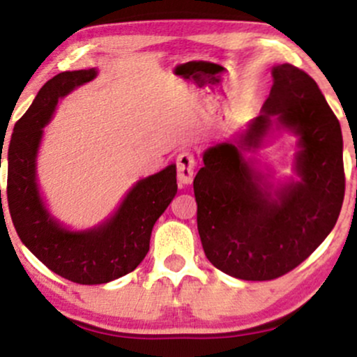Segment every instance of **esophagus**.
Returning a JSON list of instances; mask_svg holds the SVG:
<instances>
[{
    "instance_id": "obj_1",
    "label": "esophagus",
    "mask_w": 357,
    "mask_h": 357,
    "mask_svg": "<svg viewBox=\"0 0 357 357\" xmlns=\"http://www.w3.org/2000/svg\"><path fill=\"white\" fill-rule=\"evenodd\" d=\"M196 159L190 151H183L176 158V169H178V179L183 184H191L192 174H195Z\"/></svg>"
}]
</instances>
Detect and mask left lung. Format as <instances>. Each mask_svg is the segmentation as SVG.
I'll return each instance as SVG.
<instances>
[{"label": "left lung", "instance_id": "1", "mask_svg": "<svg viewBox=\"0 0 357 357\" xmlns=\"http://www.w3.org/2000/svg\"><path fill=\"white\" fill-rule=\"evenodd\" d=\"M272 75L260 116L206 149L192 181L206 258L241 280H273L301 265L334 228L346 190L341 126L315 80L290 63ZM273 120L299 136L301 178L275 195L243 155L261 145Z\"/></svg>", "mask_w": 357, "mask_h": 357}]
</instances>
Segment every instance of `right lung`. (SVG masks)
I'll list each match as a JSON object with an SVG mask.
<instances>
[{"label": "right lung", "instance_id": "obj_1", "mask_svg": "<svg viewBox=\"0 0 357 357\" xmlns=\"http://www.w3.org/2000/svg\"><path fill=\"white\" fill-rule=\"evenodd\" d=\"M96 75V68H89L61 72L48 80L15 124L8 147L6 196L16 233L52 272L82 285L107 284L132 272L149 252L154 223L178 191L176 166L171 165L137 181L114 216L85 231L67 230L45 208L36 184L43 127L59 99Z\"/></svg>", "mask_w": 357, "mask_h": 357}]
</instances>
